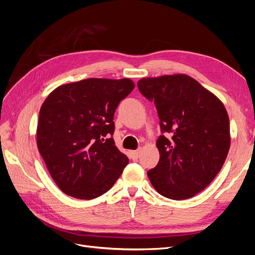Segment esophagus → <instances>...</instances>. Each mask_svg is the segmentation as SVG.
Wrapping results in <instances>:
<instances>
[{
    "mask_svg": "<svg viewBox=\"0 0 255 255\" xmlns=\"http://www.w3.org/2000/svg\"><path fill=\"white\" fill-rule=\"evenodd\" d=\"M139 155H140V151H139V150L130 151V152H129V156H130V158L134 159V160H136L138 157H139Z\"/></svg>",
    "mask_w": 255,
    "mask_h": 255,
    "instance_id": "1",
    "label": "esophagus"
}]
</instances>
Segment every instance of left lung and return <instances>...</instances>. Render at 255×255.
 <instances>
[{
  "mask_svg": "<svg viewBox=\"0 0 255 255\" xmlns=\"http://www.w3.org/2000/svg\"><path fill=\"white\" fill-rule=\"evenodd\" d=\"M137 85L155 104L163 133L156 141L159 161L148 171L151 184L168 199L196 196L215 179L228 155L230 121L225 105L186 74L143 78Z\"/></svg>",
  "mask_w": 255,
  "mask_h": 255,
  "instance_id": "8db88e82",
  "label": "left lung"
}]
</instances>
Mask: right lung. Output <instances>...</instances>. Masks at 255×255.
I'll return each mask as SVG.
<instances>
[{
  "mask_svg": "<svg viewBox=\"0 0 255 255\" xmlns=\"http://www.w3.org/2000/svg\"><path fill=\"white\" fill-rule=\"evenodd\" d=\"M135 87L129 79H87L54 89L37 127V145L60 190L90 200L109 191L128 158L115 145L114 115Z\"/></svg>",
  "mask_w": 255,
  "mask_h": 255,
  "instance_id": "obj_1",
  "label": "right lung"
}]
</instances>
